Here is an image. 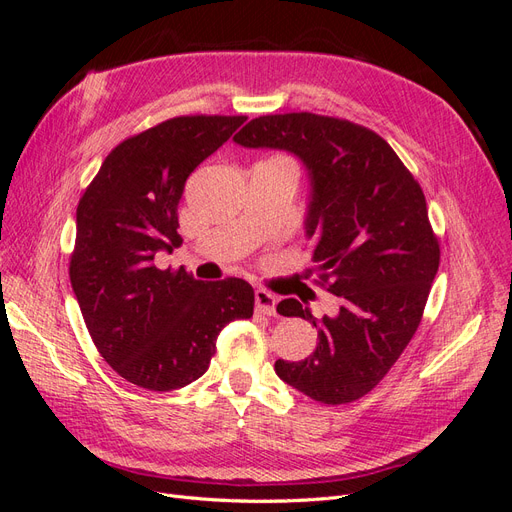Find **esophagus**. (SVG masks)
<instances>
[{
  "label": "esophagus",
  "instance_id": "34e87169",
  "mask_svg": "<svg viewBox=\"0 0 512 512\" xmlns=\"http://www.w3.org/2000/svg\"><path fill=\"white\" fill-rule=\"evenodd\" d=\"M254 301H256V312H258V314H267V316H273V314H275V305H277L275 294L258 288V290L254 292Z\"/></svg>",
  "mask_w": 512,
  "mask_h": 512
}]
</instances>
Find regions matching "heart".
<instances>
[{"label": "heart", "mask_w": 512, "mask_h": 512, "mask_svg": "<svg viewBox=\"0 0 512 512\" xmlns=\"http://www.w3.org/2000/svg\"><path fill=\"white\" fill-rule=\"evenodd\" d=\"M275 162H284V160H275ZM284 164H288V162H284Z\"/></svg>", "instance_id": "1"}]
</instances>
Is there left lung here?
<instances>
[{"mask_svg":"<svg viewBox=\"0 0 512 512\" xmlns=\"http://www.w3.org/2000/svg\"><path fill=\"white\" fill-rule=\"evenodd\" d=\"M245 149L292 153L307 175L305 237L335 316L316 320L297 299L282 316L318 329L305 361H275V374L320 404H348L369 393L404 352L421 322L440 247L421 185L391 145L356 123L314 113L252 119L232 138Z\"/></svg>","mask_w":512,"mask_h":512,"instance_id":"left-lung-1","label":"left lung"}]
</instances>
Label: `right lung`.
Segmentation results:
<instances>
[{"mask_svg":"<svg viewBox=\"0 0 512 512\" xmlns=\"http://www.w3.org/2000/svg\"><path fill=\"white\" fill-rule=\"evenodd\" d=\"M247 117L168 119L117 145L76 209L70 282L91 339L121 378L166 393L198 380L228 322L254 314V288L198 282L153 265L173 252L177 207L192 170Z\"/></svg>","mask_w":512,"mask_h":512,"instance_id":"add662e5","label":"right lung"}]
</instances>
